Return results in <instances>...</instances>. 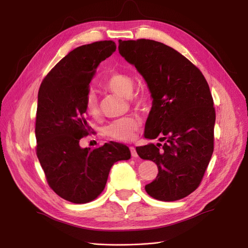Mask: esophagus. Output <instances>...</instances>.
Segmentation results:
<instances>
[{
  "label": "esophagus",
  "instance_id": "obj_1",
  "mask_svg": "<svg viewBox=\"0 0 248 248\" xmlns=\"http://www.w3.org/2000/svg\"><path fill=\"white\" fill-rule=\"evenodd\" d=\"M129 149H130L131 156L133 157V158H137V157H138V153H137V150H136V148L131 146V147H129Z\"/></svg>",
  "mask_w": 248,
  "mask_h": 248
}]
</instances>
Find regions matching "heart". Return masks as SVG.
<instances>
[{"mask_svg": "<svg viewBox=\"0 0 248 248\" xmlns=\"http://www.w3.org/2000/svg\"><path fill=\"white\" fill-rule=\"evenodd\" d=\"M102 87L110 92L122 96H128L129 101L140 108L147 107V98L144 93L136 91L131 93L133 78L128 73L120 70L109 71L102 80ZM85 111L92 118L98 117L99 104L94 92H89L85 98ZM140 126V120L136 115H130L121 119L114 120L104 127L103 132L108 139L119 141H130L136 137Z\"/></svg>", "mask_w": 248, "mask_h": 248, "instance_id": "heart-1", "label": "heart"}]
</instances>
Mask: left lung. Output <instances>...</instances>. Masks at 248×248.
Listing matches in <instances>:
<instances>
[{
  "instance_id": "obj_1",
  "label": "left lung",
  "mask_w": 248,
  "mask_h": 248,
  "mask_svg": "<svg viewBox=\"0 0 248 248\" xmlns=\"http://www.w3.org/2000/svg\"><path fill=\"white\" fill-rule=\"evenodd\" d=\"M119 52L146 79L153 98L145 138L164 144L138 147L158 174L145 186L158 201L181 200L196 190L214 150L215 108L201 70L179 51L150 39L119 40Z\"/></svg>"
}]
</instances>
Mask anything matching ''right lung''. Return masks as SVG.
Instances as JSON below:
<instances>
[{"mask_svg":"<svg viewBox=\"0 0 248 248\" xmlns=\"http://www.w3.org/2000/svg\"><path fill=\"white\" fill-rule=\"evenodd\" d=\"M116 48L112 40L77 47L47 73L38 91L36 154L50 188L74 204L98 198L112 164L130 158L129 148L116 141L94 149L79 146L92 132L85 111L89 85L97 66Z\"/></svg>","mask_w":248,"mask_h":248,"instance_id":"obj_1","label":"right lung"}]
</instances>
